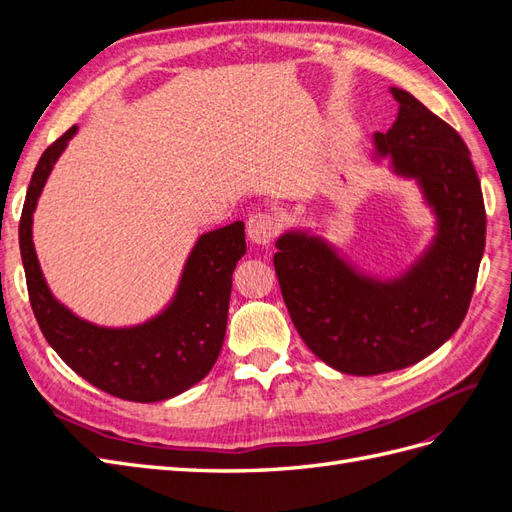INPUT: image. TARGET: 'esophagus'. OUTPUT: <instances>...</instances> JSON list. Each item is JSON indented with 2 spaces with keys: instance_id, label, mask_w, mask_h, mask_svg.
Wrapping results in <instances>:
<instances>
[{
  "instance_id": "1",
  "label": "esophagus",
  "mask_w": 512,
  "mask_h": 512,
  "mask_svg": "<svg viewBox=\"0 0 512 512\" xmlns=\"http://www.w3.org/2000/svg\"><path fill=\"white\" fill-rule=\"evenodd\" d=\"M277 232H280V222L267 211H256L247 220V237L256 245H269L277 237Z\"/></svg>"
}]
</instances>
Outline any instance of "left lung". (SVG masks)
Listing matches in <instances>:
<instances>
[{
  "instance_id": "left-lung-1",
  "label": "left lung",
  "mask_w": 512,
  "mask_h": 512,
  "mask_svg": "<svg viewBox=\"0 0 512 512\" xmlns=\"http://www.w3.org/2000/svg\"><path fill=\"white\" fill-rule=\"evenodd\" d=\"M391 130L374 134V160L414 179L436 215V237L393 280H378L307 230L275 241L273 265L307 348L342 374L376 376L423 361L468 314L485 252V203L463 138L404 89Z\"/></svg>"
}]
</instances>
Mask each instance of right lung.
I'll return each mask as SVG.
<instances>
[{
  "instance_id": "add662e5",
  "label": "right lung",
  "mask_w": 512,
  "mask_h": 512,
  "mask_svg": "<svg viewBox=\"0 0 512 512\" xmlns=\"http://www.w3.org/2000/svg\"><path fill=\"white\" fill-rule=\"evenodd\" d=\"M72 126L42 153L19 224L29 301L46 342L70 369L119 399H170L203 380L224 344L232 271L245 254V226L232 222L200 235L185 260L175 297L134 327H98L59 303L40 269L32 239L34 211L55 162L76 134Z\"/></svg>"
}]
</instances>
